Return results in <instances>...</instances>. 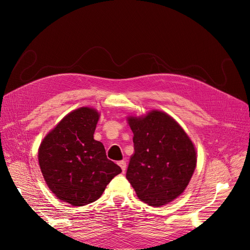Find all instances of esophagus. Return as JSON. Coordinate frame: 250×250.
<instances>
[{"label": "esophagus", "instance_id": "esophagus-1", "mask_svg": "<svg viewBox=\"0 0 250 250\" xmlns=\"http://www.w3.org/2000/svg\"><path fill=\"white\" fill-rule=\"evenodd\" d=\"M118 165L120 166L121 169H122V171L125 172V170H126V162H125V161H120V162L118 163Z\"/></svg>", "mask_w": 250, "mask_h": 250}]
</instances>
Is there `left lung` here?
<instances>
[{
    "label": "left lung",
    "mask_w": 250,
    "mask_h": 250,
    "mask_svg": "<svg viewBox=\"0 0 250 250\" xmlns=\"http://www.w3.org/2000/svg\"><path fill=\"white\" fill-rule=\"evenodd\" d=\"M127 123L134 151L126 177L141 201L166 206L185 192L193 176L197 163L194 143L177 121L162 110L127 116Z\"/></svg>",
    "instance_id": "obj_1"
}]
</instances>
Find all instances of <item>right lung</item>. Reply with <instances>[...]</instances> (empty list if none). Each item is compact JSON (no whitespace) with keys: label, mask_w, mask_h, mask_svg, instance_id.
<instances>
[{"label":"right lung","mask_w":250,"mask_h":250,"mask_svg":"<svg viewBox=\"0 0 250 250\" xmlns=\"http://www.w3.org/2000/svg\"><path fill=\"white\" fill-rule=\"evenodd\" d=\"M100 112L74 109L51 129L39 148V164L50 191L63 202L82 207L101 197L109 181L122 172L109 161L103 144L94 139Z\"/></svg>","instance_id":"add662e5"}]
</instances>
